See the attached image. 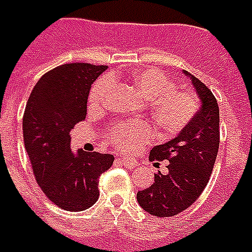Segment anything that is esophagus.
<instances>
[{
  "instance_id": "1",
  "label": "esophagus",
  "mask_w": 252,
  "mask_h": 252,
  "mask_svg": "<svg viewBox=\"0 0 252 252\" xmlns=\"http://www.w3.org/2000/svg\"><path fill=\"white\" fill-rule=\"evenodd\" d=\"M119 161L122 164H125L126 167H129V168H135L138 163H137V160L134 158H119Z\"/></svg>"
}]
</instances>
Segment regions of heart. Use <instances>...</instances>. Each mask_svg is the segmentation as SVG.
I'll list each match as a JSON object with an SVG mask.
<instances>
[{
    "label": "heart",
    "mask_w": 252,
    "mask_h": 252,
    "mask_svg": "<svg viewBox=\"0 0 252 252\" xmlns=\"http://www.w3.org/2000/svg\"><path fill=\"white\" fill-rule=\"evenodd\" d=\"M131 83L146 97V106L152 118L165 134H176L186 127L199 110V100L191 91H183L167 73L158 67H142L130 74ZM114 83L111 76H103L92 85L89 92L91 107H100ZM153 127L145 121H122L108 130V138L114 145L131 151L137 145L152 140Z\"/></svg>",
    "instance_id": "obj_1"
}]
</instances>
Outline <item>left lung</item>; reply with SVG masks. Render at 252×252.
I'll return each instance as SVG.
<instances>
[{
    "instance_id": "left-lung-1",
    "label": "left lung",
    "mask_w": 252,
    "mask_h": 252,
    "mask_svg": "<svg viewBox=\"0 0 252 252\" xmlns=\"http://www.w3.org/2000/svg\"><path fill=\"white\" fill-rule=\"evenodd\" d=\"M202 107L174 140L155 146L151 161L168 160V174L158 172L155 183L137 192V201L149 215L172 217L190 208L202 194L215 167L220 146V111L215 94L190 74Z\"/></svg>"
}]
</instances>
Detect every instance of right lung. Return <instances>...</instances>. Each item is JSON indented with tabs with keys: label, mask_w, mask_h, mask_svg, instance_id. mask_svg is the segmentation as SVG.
<instances>
[{
	"label": "right lung",
	"mask_w": 252,
	"mask_h": 252,
	"mask_svg": "<svg viewBox=\"0 0 252 252\" xmlns=\"http://www.w3.org/2000/svg\"><path fill=\"white\" fill-rule=\"evenodd\" d=\"M104 65L72 62L43 74L32 89L23 117L24 145L37 185L67 212L91 208L99 198V178L114 156L70 149V130L87 117L91 85Z\"/></svg>",
	"instance_id": "add662e5"
}]
</instances>
